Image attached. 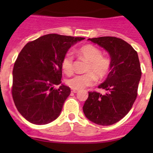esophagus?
Returning <instances> with one entry per match:
<instances>
[{
    "instance_id": "1",
    "label": "esophagus",
    "mask_w": 153,
    "mask_h": 153,
    "mask_svg": "<svg viewBox=\"0 0 153 153\" xmlns=\"http://www.w3.org/2000/svg\"><path fill=\"white\" fill-rule=\"evenodd\" d=\"M77 92H78V90H77V89H72V92H73V93H76Z\"/></svg>"
}]
</instances>
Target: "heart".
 <instances>
[{"mask_svg": "<svg viewBox=\"0 0 153 153\" xmlns=\"http://www.w3.org/2000/svg\"><path fill=\"white\" fill-rule=\"evenodd\" d=\"M78 54L88 61L85 71L89 72L72 75L68 78L66 83L70 88L73 89H84L95 83V76L98 79H102L109 73L111 67L110 61L102 56V52L98 47L88 44L80 48ZM73 55L71 52H67L63 58L61 67L67 75L73 70Z\"/></svg>", "mask_w": 153, "mask_h": 153, "instance_id": "1", "label": "heart"}]
</instances>
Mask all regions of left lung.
<instances>
[{"instance_id":"1","label":"left lung","mask_w":153,"mask_h":153,"mask_svg":"<svg viewBox=\"0 0 153 153\" xmlns=\"http://www.w3.org/2000/svg\"><path fill=\"white\" fill-rule=\"evenodd\" d=\"M104 48L111 58L110 72L98 86L104 95L89 92L83 111L92 122L102 126L117 123L129 112L136 99L141 77L138 55L130 44L115 37L89 38Z\"/></svg>"}]
</instances>
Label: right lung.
Masks as SVG:
<instances>
[{
  "label": "right lung",
  "instance_id": "right-lung-1",
  "mask_svg": "<svg viewBox=\"0 0 153 153\" xmlns=\"http://www.w3.org/2000/svg\"><path fill=\"white\" fill-rule=\"evenodd\" d=\"M85 39L58 34L44 35L27 43L12 71V94L18 112L37 125L52 122L61 114L71 90L61 84L63 58L72 46Z\"/></svg>",
  "mask_w": 153,
  "mask_h": 153
}]
</instances>
